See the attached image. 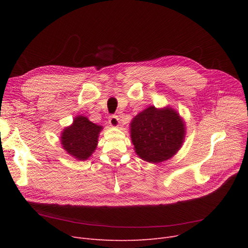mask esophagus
<instances>
[{
  "instance_id": "esophagus-1",
  "label": "esophagus",
  "mask_w": 248,
  "mask_h": 248,
  "mask_svg": "<svg viewBox=\"0 0 248 248\" xmlns=\"http://www.w3.org/2000/svg\"><path fill=\"white\" fill-rule=\"evenodd\" d=\"M108 123H109V124H110L112 127H117V126H119V124H120L119 117H117L116 115H111V116H109Z\"/></svg>"
}]
</instances>
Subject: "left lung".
<instances>
[{
    "mask_svg": "<svg viewBox=\"0 0 248 248\" xmlns=\"http://www.w3.org/2000/svg\"><path fill=\"white\" fill-rule=\"evenodd\" d=\"M129 134L139 157L159 164L173 158L183 146L186 124L175 108L151 106L132 120Z\"/></svg>",
    "mask_w": 248,
    "mask_h": 248,
    "instance_id": "left-lung-1",
    "label": "left lung"
}]
</instances>
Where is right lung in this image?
Segmentation results:
<instances>
[{
	"mask_svg": "<svg viewBox=\"0 0 248 248\" xmlns=\"http://www.w3.org/2000/svg\"><path fill=\"white\" fill-rule=\"evenodd\" d=\"M102 129L103 126L90 122L86 116L77 115L73 123L61 132L62 149L74 159L85 161L96 150Z\"/></svg>",
	"mask_w": 248,
	"mask_h": 248,
	"instance_id": "add662e5",
	"label": "right lung"
}]
</instances>
